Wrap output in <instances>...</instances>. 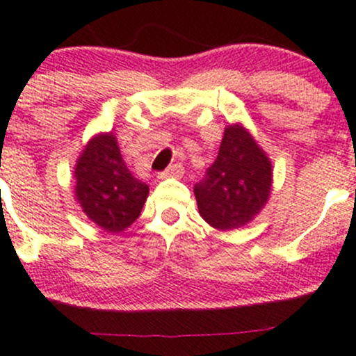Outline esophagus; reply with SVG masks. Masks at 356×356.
I'll return each mask as SVG.
<instances>
[{"label":"esophagus","instance_id":"obj_1","mask_svg":"<svg viewBox=\"0 0 356 356\" xmlns=\"http://www.w3.org/2000/svg\"><path fill=\"white\" fill-rule=\"evenodd\" d=\"M182 174H184V168H182L181 163H174V165H170L167 168L165 172H162V174H159V179H167V177H182Z\"/></svg>","mask_w":356,"mask_h":356}]
</instances>
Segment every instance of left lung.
Masks as SVG:
<instances>
[{
	"mask_svg": "<svg viewBox=\"0 0 356 356\" xmlns=\"http://www.w3.org/2000/svg\"><path fill=\"white\" fill-rule=\"evenodd\" d=\"M273 189V165L250 131L241 122L225 128L218 156L194 186L200 215L216 230H237L266 207Z\"/></svg>",
	"mask_w": 356,
	"mask_h": 356,
	"instance_id": "obj_1",
	"label": "left lung"
}]
</instances>
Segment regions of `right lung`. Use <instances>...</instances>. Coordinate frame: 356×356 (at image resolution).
Masks as SVG:
<instances>
[{"label":"right lung","mask_w":356,"mask_h":356,"mask_svg":"<svg viewBox=\"0 0 356 356\" xmlns=\"http://www.w3.org/2000/svg\"><path fill=\"white\" fill-rule=\"evenodd\" d=\"M148 193L126 167L114 133L90 138L74 165V200L90 222L119 234L140 216Z\"/></svg>","instance_id":"add662e5"}]
</instances>
